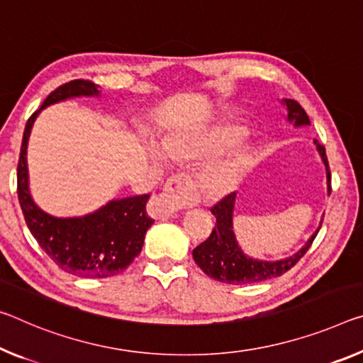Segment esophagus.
Listing matches in <instances>:
<instances>
[{"label": "esophagus", "instance_id": "1", "mask_svg": "<svg viewBox=\"0 0 363 363\" xmlns=\"http://www.w3.org/2000/svg\"><path fill=\"white\" fill-rule=\"evenodd\" d=\"M195 203V194L191 176L179 172L169 177L168 182L163 189V192L158 195H153V199L148 203V213L153 218H169L174 213L182 208V206H189Z\"/></svg>", "mask_w": 363, "mask_h": 363}]
</instances>
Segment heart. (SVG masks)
I'll return each instance as SVG.
<instances>
[{
    "instance_id": "heart-1",
    "label": "heart",
    "mask_w": 363,
    "mask_h": 363,
    "mask_svg": "<svg viewBox=\"0 0 363 363\" xmlns=\"http://www.w3.org/2000/svg\"><path fill=\"white\" fill-rule=\"evenodd\" d=\"M244 134L245 130L234 124L205 130L182 129L166 135L163 148L172 160L194 163V161L210 157V155L234 145ZM148 152L153 160H164V153L157 143H150ZM250 158L252 150L249 147H235L231 152L208 160L197 174L199 189L206 197H223V195L233 192L242 181Z\"/></svg>"
}]
</instances>
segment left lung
I'll list each match as a JSON object with an SVG mask.
<instances>
[{
	"instance_id": "left-lung-1",
	"label": "left lung",
	"mask_w": 363,
	"mask_h": 363,
	"mask_svg": "<svg viewBox=\"0 0 363 363\" xmlns=\"http://www.w3.org/2000/svg\"><path fill=\"white\" fill-rule=\"evenodd\" d=\"M287 106V121L294 123V125H310V119L303 109L296 100L286 99L283 100ZM316 148H318L320 157L326 166V182H328V194H331V172L328 158L325 153V147L320 145L318 140H313ZM234 200L235 194H229L221 202H218L211 208V213L216 218L215 229H213L210 238L197 245L192 252L195 263L202 268L205 274L220 283L226 284H252L262 283V281L278 278L286 272L294 267L301 258L307 254V250L312 245L313 239L318 234L320 228L316 229L315 234L308 239V242L302 247L301 250L292 257H287L284 260L278 262H263L254 260L247 257L240 247L238 245L235 235L233 233V211H234ZM323 223V220H321Z\"/></svg>"
}]
</instances>
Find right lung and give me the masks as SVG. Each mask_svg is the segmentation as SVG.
<instances>
[{
	"label": "right lung",
	"instance_id": "right-lung-1",
	"mask_svg": "<svg viewBox=\"0 0 363 363\" xmlns=\"http://www.w3.org/2000/svg\"><path fill=\"white\" fill-rule=\"evenodd\" d=\"M99 94L95 84L84 79L71 80L51 91L27 121L17 164V195L28 229L57 268L79 278H109L123 273L140 254L145 234L153 224L145 208L148 194L111 200L82 218H55L40 210L28 192L27 142L38 113L71 96Z\"/></svg>",
	"mask_w": 363,
	"mask_h": 363
}]
</instances>
